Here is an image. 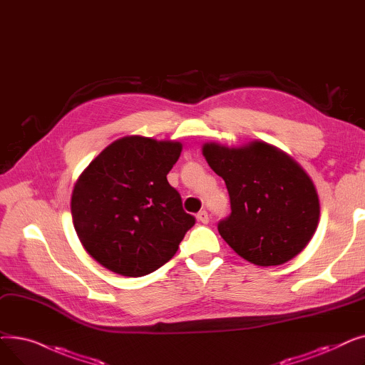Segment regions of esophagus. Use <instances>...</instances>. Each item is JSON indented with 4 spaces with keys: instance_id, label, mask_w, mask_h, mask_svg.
Listing matches in <instances>:
<instances>
[{
    "instance_id": "1",
    "label": "esophagus",
    "mask_w": 365,
    "mask_h": 365,
    "mask_svg": "<svg viewBox=\"0 0 365 365\" xmlns=\"http://www.w3.org/2000/svg\"><path fill=\"white\" fill-rule=\"evenodd\" d=\"M197 219L201 223H208V213L205 212V210H201V212L197 215Z\"/></svg>"
}]
</instances>
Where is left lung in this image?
Instances as JSON below:
<instances>
[{
    "label": "left lung",
    "mask_w": 365,
    "mask_h": 365,
    "mask_svg": "<svg viewBox=\"0 0 365 365\" xmlns=\"http://www.w3.org/2000/svg\"><path fill=\"white\" fill-rule=\"evenodd\" d=\"M202 155L226 183L232 213L217 229L235 253L257 266H277L309 244L319 200L290 155L259 140L240 148L204 143Z\"/></svg>",
    "instance_id": "obj_1"
}]
</instances>
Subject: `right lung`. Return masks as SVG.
<instances>
[{
    "instance_id": "1",
    "label": "right lung",
    "mask_w": 365,
    "mask_h": 365,
    "mask_svg": "<svg viewBox=\"0 0 365 365\" xmlns=\"http://www.w3.org/2000/svg\"><path fill=\"white\" fill-rule=\"evenodd\" d=\"M182 143L127 136L106 146L76 180L71 213L86 252L124 277L157 271L195 217L167 180Z\"/></svg>"
}]
</instances>
